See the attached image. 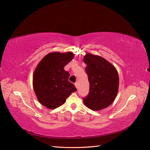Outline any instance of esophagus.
Returning a JSON list of instances; mask_svg holds the SVG:
<instances>
[{
	"label": "esophagus",
	"mask_w": 150,
	"mask_h": 150,
	"mask_svg": "<svg viewBox=\"0 0 150 150\" xmlns=\"http://www.w3.org/2000/svg\"><path fill=\"white\" fill-rule=\"evenodd\" d=\"M75 87H76V88H78V84H77V82H76V83H75Z\"/></svg>",
	"instance_id": "esophagus-1"
}]
</instances>
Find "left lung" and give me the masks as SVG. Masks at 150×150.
Masks as SVG:
<instances>
[{
    "mask_svg": "<svg viewBox=\"0 0 150 150\" xmlns=\"http://www.w3.org/2000/svg\"><path fill=\"white\" fill-rule=\"evenodd\" d=\"M86 71L90 82L88 96L84 104L90 110L99 111L110 106L115 99L119 90V78L113 65L103 57L86 53L84 57Z\"/></svg>",
    "mask_w": 150,
    "mask_h": 150,
    "instance_id": "8db88e82",
    "label": "left lung"
}]
</instances>
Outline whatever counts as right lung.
<instances>
[{
  "label": "right lung",
  "mask_w": 150,
  "mask_h": 150,
  "mask_svg": "<svg viewBox=\"0 0 150 150\" xmlns=\"http://www.w3.org/2000/svg\"><path fill=\"white\" fill-rule=\"evenodd\" d=\"M72 52H52L38 64L33 75V86L39 103L50 110L66 103L73 92L77 91L68 81L69 73L64 69L72 60Z\"/></svg>",
  "instance_id": "obj_1"
}]
</instances>
